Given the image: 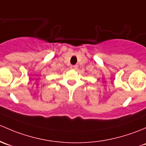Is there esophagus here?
Wrapping results in <instances>:
<instances>
[{
    "label": "esophagus",
    "instance_id": "obj_1",
    "mask_svg": "<svg viewBox=\"0 0 146 146\" xmlns=\"http://www.w3.org/2000/svg\"><path fill=\"white\" fill-rule=\"evenodd\" d=\"M71 69H72V70H76V68L78 67V65H76V64H74V65H71Z\"/></svg>",
    "mask_w": 146,
    "mask_h": 146
}]
</instances>
